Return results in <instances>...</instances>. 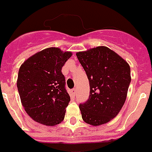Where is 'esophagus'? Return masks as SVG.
<instances>
[{"label": "esophagus", "instance_id": "esophagus-1", "mask_svg": "<svg viewBox=\"0 0 152 152\" xmlns=\"http://www.w3.org/2000/svg\"><path fill=\"white\" fill-rule=\"evenodd\" d=\"M72 96H76V88H73V89H72Z\"/></svg>", "mask_w": 152, "mask_h": 152}]
</instances>
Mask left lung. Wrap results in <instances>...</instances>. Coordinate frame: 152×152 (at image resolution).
I'll return each instance as SVG.
<instances>
[{"label":"left lung","instance_id":"1","mask_svg":"<svg viewBox=\"0 0 152 152\" xmlns=\"http://www.w3.org/2000/svg\"><path fill=\"white\" fill-rule=\"evenodd\" d=\"M76 56L90 85L88 99L79 105L83 120L93 126L109 122L117 115L127 98L130 66L105 46L79 52Z\"/></svg>","mask_w":152,"mask_h":152}]
</instances>
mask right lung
Masks as SVG:
<instances>
[{"mask_svg":"<svg viewBox=\"0 0 152 152\" xmlns=\"http://www.w3.org/2000/svg\"><path fill=\"white\" fill-rule=\"evenodd\" d=\"M71 56V52L48 48L20 66L17 89L25 112L36 122L54 126L64 119L70 96L61 69Z\"/></svg>","mask_w":152,"mask_h":152,"instance_id":"1","label":"right lung"}]
</instances>
